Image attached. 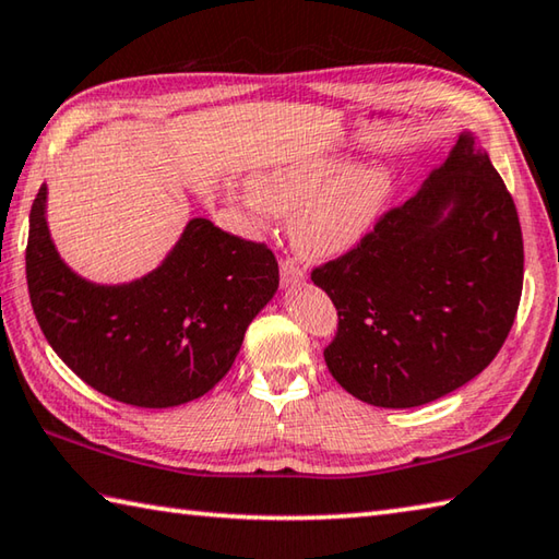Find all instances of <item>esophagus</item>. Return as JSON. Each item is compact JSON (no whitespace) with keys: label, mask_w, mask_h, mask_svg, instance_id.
I'll use <instances>...</instances> for the list:
<instances>
[{"label":"esophagus","mask_w":559,"mask_h":559,"mask_svg":"<svg viewBox=\"0 0 559 559\" xmlns=\"http://www.w3.org/2000/svg\"><path fill=\"white\" fill-rule=\"evenodd\" d=\"M302 278H306V273H302V269L298 266L296 261L293 259H281V283L283 286H296V283H300Z\"/></svg>","instance_id":"obj_1"}]
</instances>
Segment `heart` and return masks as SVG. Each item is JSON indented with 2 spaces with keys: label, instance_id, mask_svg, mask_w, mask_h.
I'll use <instances>...</instances> for the list:
<instances>
[{
  "label": "heart",
  "instance_id": "heart-1",
  "mask_svg": "<svg viewBox=\"0 0 559 559\" xmlns=\"http://www.w3.org/2000/svg\"><path fill=\"white\" fill-rule=\"evenodd\" d=\"M391 170L352 166L337 154H302L261 168L249 180L245 207L253 219L290 217V239L308 259H334L367 239L393 195Z\"/></svg>",
  "mask_w": 559,
  "mask_h": 559
}]
</instances>
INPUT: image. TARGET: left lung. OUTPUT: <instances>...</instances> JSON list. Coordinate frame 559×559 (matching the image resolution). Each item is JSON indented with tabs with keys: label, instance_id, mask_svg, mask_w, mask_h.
Returning <instances> with one entry per match:
<instances>
[{
	"label": "left lung",
	"instance_id": "left-lung-1",
	"mask_svg": "<svg viewBox=\"0 0 559 559\" xmlns=\"http://www.w3.org/2000/svg\"><path fill=\"white\" fill-rule=\"evenodd\" d=\"M310 278L337 308L324 347L334 381L379 408H415L472 381L509 337L523 290L519 212L464 131L411 200Z\"/></svg>",
	"mask_w": 559,
	"mask_h": 559
}]
</instances>
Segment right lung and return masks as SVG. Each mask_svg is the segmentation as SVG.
<instances>
[{"instance_id": "1", "label": "right lung", "mask_w": 559, "mask_h": 559, "mask_svg": "<svg viewBox=\"0 0 559 559\" xmlns=\"http://www.w3.org/2000/svg\"><path fill=\"white\" fill-rule=\"evenodd\" d=\"M46 195L40 186L28 217L26 283L53 352L119 403L174 408L205 395L235 364L249 322L278 290L273 251L195 217L158 269L99 286L60 259Z\"/></svg>"}]
</instances>
